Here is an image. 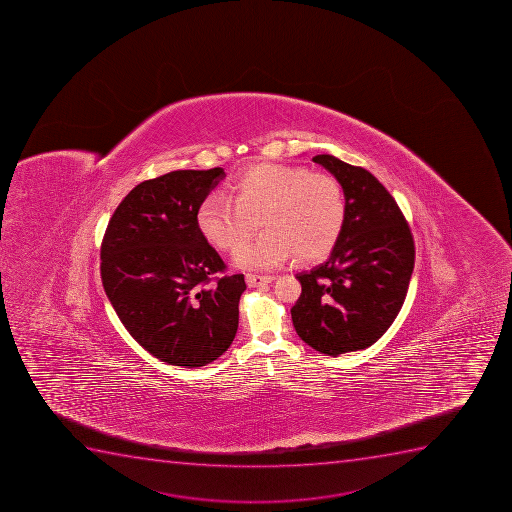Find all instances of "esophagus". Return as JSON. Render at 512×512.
Here are the masks:
<instances>
[{"label":"esophagus","mask_w":512,"mask_h":512,"mask_svg":"<svg viewBox=\"0 0 512 512\" xmlns=\"http://www.w3.org/2000/svg\"><path fill=\"white\" fill-rule=\"evenodd\" d=\"M247 284L250 287H260V285H267L274 280L272 275H255V274H247Z\"/></svg>","instance_id":"obj_1"}]
</instances>
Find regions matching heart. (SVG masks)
I'll return each mask as SVG.
<instances>
[{
    "label": "heart",
    "mask_w": 512,
    "mask_h": 512,
    "mask_svg": "<svg viewBox=\"0 0 512 512\" xmlns=\"http://www.w3.org/2000/svg\"><path fill=\"white\" fill-rule=\"evenodd\" d=\"M345 217L344 190L334 177L279 163L248 168L233 182L232 198L212 193L197 212L200 232L220 250H235L260 221L266 232L238 248L233 262L262 270L292 257L322 259L339 240Z\"/></svg>",
    "instance_id": "b5f03b06"
}]
</instances>
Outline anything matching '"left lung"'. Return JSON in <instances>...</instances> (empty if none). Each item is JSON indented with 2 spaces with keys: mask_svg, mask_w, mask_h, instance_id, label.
<instances>
[{
  "mask_svg": "<svg viewBox=\"0 0 512 512\" xmlns=\"http://www.w3.org/2000/svg\"><path fill=\"white\" fill-rule=\"evenodd\" d=\"M312 160L337 178L347 217L329 259L297 275L302 294L290 312L305 344L337 357L367 349L394 322L414 270V238L372 173L332 155Z\"/></svg>",
  "mask_w": 512,
  "mask_h": 512,
  "instance_id": "1",
  "label": "left lung"
}]
</instances>
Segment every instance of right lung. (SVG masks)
I'll return each instance as SVG.
<instances>
[{
    "mask_svg": "<svg viewBox=\"0 0 512 512\" xmlns=\"http://www.w3.org/2000/svg\"><path fill=\"white\" fill-rule=\"evenodd\" d=\"M223 177L217 167L140 183L102 242L103 289L128 334L153 357L187 369L230 347L247 289L242 274L213 279L225 264L198 227V207Z\"/></svg>",
    "mask_w": 512,
    "mask_h": 512,
    "instance_id": "add662e5",
    "label": "right lung"
}]
</instances>
